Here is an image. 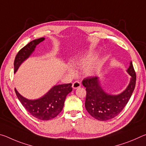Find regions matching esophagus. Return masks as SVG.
Returning a JSON list of instances; mask_svg holds the SVG:
<instances>
[{"label":"esophagus","mask_w":146,"mask_h":146,"mask_svg":"<svg viewBox=\"0 0 146 146\" xmlns=\"http://www.w3.org/2000/svg\"><path fill=\"white\" fill-rule=\"evenodd\" d=\"M81 86V84L78 82V81H75L73 83L72 87L73 89H76L78 88H80Z\"/></svg>","instance_id":"esophagus-1"}]
</instances>
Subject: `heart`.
Wrapping results in <instances>:
<instances>
[{
    "label": "heart",
    "instance_id": "1",
    "mask_svg": "<svg viewBox=\"0 0 146 146\" xmlns=\"http://www.w3.org/2000/svg\"><path fill=\"white\" fill-rule=\"evenodd\" d=\"M95 55L93 53H88L84 55L74 58L71 61V66L73 68H78L82 67V73L86 76H91L95 75L100 70L102 66L100 60L98 58L93 60ZM70 73L73 71L71 69H69Z\"/></svg>",
    "mask_w": 146,
    "mask_h": 146
}]
</instances>
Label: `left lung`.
Masks as SVG:
<instances>
[{
  "instance_id": "8db88e82",
  "label": "left lung",
  "mask_w": 146,
  "mask_h": 146,
  "mask_svg": "<svg viewBox=\"0 0 146 146\" xmlns=\"http://www.w3.org/2000/svg\"><path fill=\"white\" fill-rule=\"evenodd\" d=\"M126 71L131 76L129 83L125 90L118 95L106 93L101 86L99 78L97 76L84 79L82 84L86 88L85 107L93 118L100 121L112 119L126 106L136 84V73L131 61Z\"/></svg>"
}]
</instances>
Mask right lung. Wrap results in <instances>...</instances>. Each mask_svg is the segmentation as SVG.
Wrapping results in <instances>:
<instances>
[{
    "mask_svg": "<svg viewBox=\"0 0 146 146\" xmlns=\"http://www.w3.org/2000/svg\"><path fill=\"white\" fill-rule=\"evenodd\" d=\"M44 40L45 38L42 37L32 40L19 51L14 61L15 73L20 66L34 52L36 46ZM71 86V83L55 85L42 97L34 100L24 97L16 89L15 91L20 102L32 116L39 120H49L56 117L62 111L66 96L73 90Z\"/></svg>",
    "mask_w": 146,
    "mask_h": 146,
    "instance_id": "1",
    "label": "right lung"
}]
</instances>
